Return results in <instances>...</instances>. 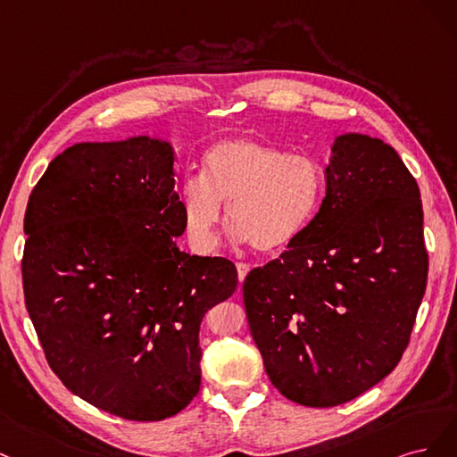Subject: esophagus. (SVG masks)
<instances>
[{
	"label": "esophagus",
	"instance_id": "esophagus-1",
	"mask_svg": "<svg viewBox=\"0 0 457 457\" xmlns=\"http://www.w3.org/2000/svg\"><path fill=\"white\" fill-rule=\"evenodd\" d=\"M248 271H250V266H248V263H243V262H239V263H237V275H239V283H243V281H245V277L248 275Z\"/></svg>",
	"mask_w": 457,
	"mask_h": 457
}]
</instances>
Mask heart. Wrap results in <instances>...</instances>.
<instances>
[{
	"mask_svg": "<svg viewBox=\"0 0 457 457\" xmlns=\"http://www.w3.org/2000/svg\"><path fill=\"white\" fill-rule=\"evenodd\" d=\"M322 191L325 169L313 157L254 138L218 140L204 152L199 176L180 189L186 237L197 253H212L224 226L222 204H229L235 237L278 256L312 226Z\"/></svg>",
	"mask_w": 457,
	"mask_h": 457,
	"instance_id": "obj_1",
	"label": "heart"
}]
</instances>
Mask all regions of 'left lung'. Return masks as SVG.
Wrapping results in <instances>:
<instances>
[{"mask_svg":"<svg viewBox=\"0 0 457 457\" xmlns=\"http://www.w3.org/2000/svg\"><path fill=\"white\" fill-rule=\"evenodd\" d=\"M303 237L243 283L250 334L287 399L328 408L395 370L427 287L420 187L389 144L337 137Z\"/></svg>","mask_w":457,"mask_h":457,"instance_id":"left-lung-1","label":"left lung"}]
</instances>
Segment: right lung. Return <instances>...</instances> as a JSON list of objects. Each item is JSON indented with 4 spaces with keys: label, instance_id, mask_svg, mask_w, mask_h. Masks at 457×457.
<instances>
[{
    "label": "right lung",
    "instance_id": "add662e5",
    "mask_svg": "<svg viewBox=\"0 0 457 457\" xmlns=\"http://www.w3.org/2000/svg\"><path fill=\"white\" fill-rule=\"evenodd\" d=\"M174 176L167 142L76 144L51 161L24 216V302L51 370L132 421L194 401L201 320L237 288L233 262L176 245Z\"/></svg>",
    "mask_w": 457,
    "mask_h": 457
}]
</instances>
